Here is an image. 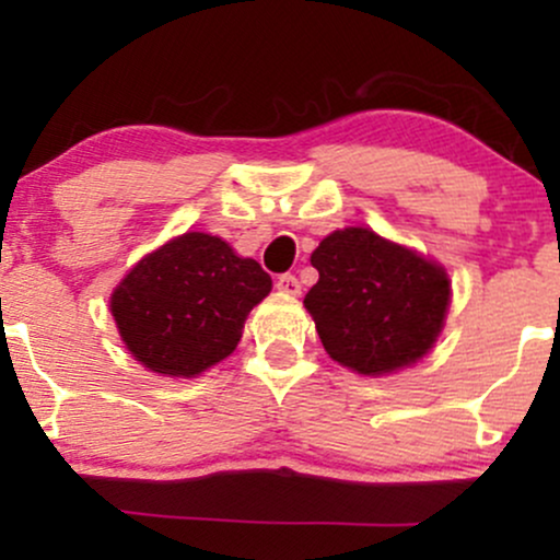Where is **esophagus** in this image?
I'll list each match as a JSON object with an SVG mask.
<instances>
[{"label":"esophagus","mask_w":560,"mask_h":560,"mask_svg":"<svg viewBox=\"0 0 560 560\" xmlns=\"http://www.w3.org/2000/svg\"><path fill=\"white\" fill-rule=\"evenodd\" d=\"M276 289H279L281 294H292V298H298V294H300V281L294 279L292 273H281L279 279H276Z\"/></svg>","instance_id":"obj_1"}]
</instances>
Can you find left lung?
Masks as SVG:
<instances>
[{
  "label": "left lung",
  "instance_id": "obj_1",
  "mask_svg": "<svg viewBox=\"0 0 560 560\" xmlns=\"http://www.w3.org/2000/svg\"><path fill=\"white\" fill-rule=\"evenodd\" d=\"M311 262L318 281L305 307L334 361L382 376L432 350L450 305V279L440 262L361 226L326 236Z\"/></svg>",
  "mask_w": 560,
  "mask_h": 560
}]
</instances>
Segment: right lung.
I'll return each mask as SVG.
<instances>
[{"label": "right lung", "mask_w": 560, "mask_h": 560, "mask_svg": "<svg viewBox=\"0 0 560 560\" xmlns=\"http://www.w3.org/2000/svg\"><path fill=\"white\" fill-rule=\"evenodd\" d=\"M271 287L258 260L240 258L221 236L186 231L124 276L110 311L144 369L191 378L236 350L244 320Z\"/></svg>", "instance_id": "1"}]
</instances>
